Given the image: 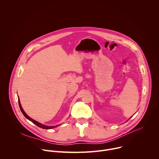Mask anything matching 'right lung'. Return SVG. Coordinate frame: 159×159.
Wrapping results in <instances>:
<instances>
[{
    "instance_id": "right-lung-1",
    "label": "right lung",
    "mask_w": 159,
    "mask_h": 159,
    "mask_svg": "<svg viewBox=\"0 0 159 159\" xmlns=\"http://www.w3.org/2000/svg\"><path fill=\"white\" fill-rule=\"evenodd\" d=\"M18 102H19V107H20V111H21V112H22V114H23V115L27 118V119H28L29 120H30L31 122H33L34 124H35L36 125H37L38 127H39V128H43V129H52V128H55V127H57V126H58V125H57V126H46V125H42V124H41V123H39V122H38V121H35V120H33L32 118H31L30 116H28L26 114V112L24 111V110L22 109V107H21V105H20V101H19V99H18Z\"/></svg>"
}]
</instances>
